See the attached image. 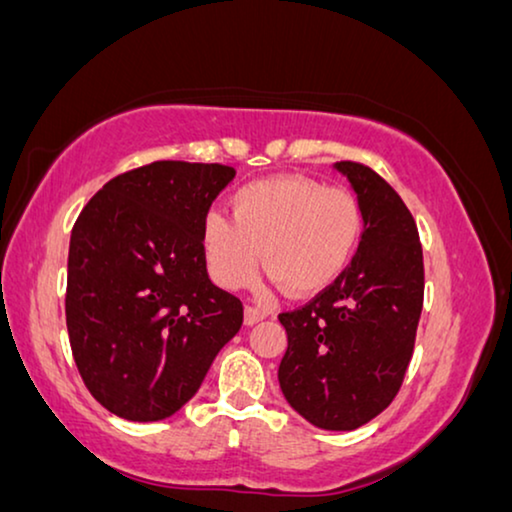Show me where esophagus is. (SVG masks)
I'll return each mask as SVG.
<instances>
[{
	"label": "esophagus",
	"instance_id": "34e87169",
	"mask_svg": "<svg viewBox=\"0 0 512 512\" xmlns=\"http://www.w3.org/2000/svg\"><path fill=\"white\" fill-rule=\"evenodd\" d=\"M269 315V312L262 310V308H253V305H248L246 312H243V324L246 326H253L257 322H262V319Z\"/></svg>",
	"mask_w": 512,
	"mask_h": 512
}]
</instances>
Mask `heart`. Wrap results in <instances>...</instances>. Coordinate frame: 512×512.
<instances>
[{
	"label": "heart",
	"instance_id": "obj_1",
	"mask_svg": "<svg viewBox=\"0 0 512 512\" xmlns=\"http://www.w3.org/2000/svg\"><path fill=\"white\" fill-rule=\"evenodd\" d=\"M230 218L209 213L200 236L207 269L223 289L248 287L262 253L289 294H317L345 273L363 234L361 204L349 190L301 174L239 188Z\"/></svg>",
	"mask_w": 512,
	"mask_h": 512
}]
</instances>
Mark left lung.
<instances>
[{
    "mask_svg": "<svg viewBox=\"0 0 512 512\" xmlns=\"http://www.w3.org/2000/svg\"><path fill=\"white\" fill-rule=\"evenodd\" d=\"M363 234L345 273L303 308L282 312L285 400L322 430H356L398 395L423 310V248L400 195L368 165L340 160Z\"/></svg>",
    "mask_w": 512,
    "mask_h": 512,
    "instance_id": "left-lung-1",
    "label": "left lung"
}]
</instances>
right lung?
Segmentation results:
<instances>
[{"mask_svg": "<svg viewBox=\"0 0 512 512\" xmlns=\"http://www.w3.org/2000/svg\"><path fill=\"white\" fill-rule=\"evenodd\" d=\"M234 167L156 160L110 179L75 220L66 329L78 372L110 414H177L239 333L243 305L213 285L202 223Z\"/></svg>", "mask_w": 512, "mask_h": 512, "instance_id": "obj_1", "label": "right lung"}]
</instances>
